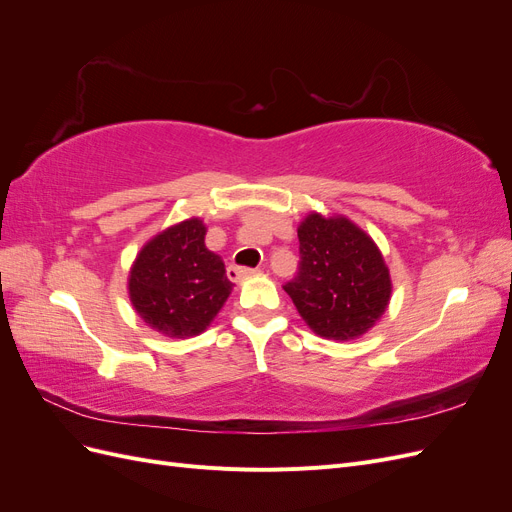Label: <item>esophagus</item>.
I'll return each instance as SVG.
<instances>
[{
    "label": "esophagus",
    "instance_id": "obj_1",
    "mask_svg": "<svg viewBox=\"0 0 512 512\" xmlns=\"http://www.w3.org/2000/svg\"><path fill=\"white\" fill-rule=\"evenodd\" d=\"M256 273H262V271L260 269H247V267H235V265H230L228 271H226V275L230 277L232 282H239V280H243V277H250V275H256Z\"/></svg>",
    "mask_w": 512,
    "mask_h": 512
}]
</instances>
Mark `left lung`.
I'll return each instance as SVG.
<instances>
[{
	"label": "left lung",
	"mask_w": 512,
	"mask_h": 512,
	"mask_svg": "<svg viewBox=\"0 0 512 512\" xmlns=\"http://www.w3.org/2000/svg\"><path fill=\"white\" fill-rule=\"evenodd\" d=\"M297 232L299 273L284 286L294 307L320 337H361L391 301V275L378 245L342 215L309 213Z\"/></svg>",
	"instance_id": "obj_1"
}]
</instances>
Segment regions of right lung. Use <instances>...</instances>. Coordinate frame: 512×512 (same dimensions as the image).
Returning <instances> with one entry per match:
<instances>
[{
  "label": "right lung",
  "mask_w": 512,
  "mask_h": 512,
  "mask_svg": "<svg viewBox=\"0 0 512 512\" xmlns=\"http://www.w3.org/2000/svg\"><path fill=\"white\" fill-rule=\"evenodd\" d=\"M205 235L198 218L170 226L143 245L130 269L136 314L166 337L203 333L232 292L224 262L207 250Z\"/></svg>",
  "instance_id": "obj_1"
}]
</instances>
